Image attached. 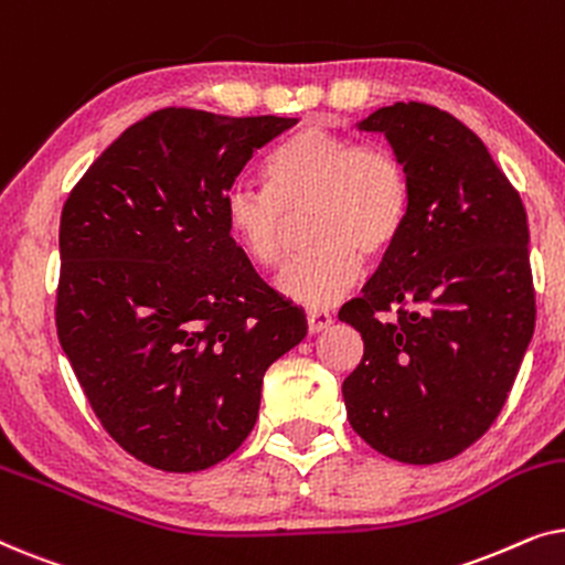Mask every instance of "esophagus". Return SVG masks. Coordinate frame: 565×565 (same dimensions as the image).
Wrapping results in <instances>:
<instances>
[{
    "label": "esophagus",
    "instance_id": "1",
    "mask_svg": "<svg viewBox=\"0 0 565 565\" xmlns=\"http://www.w3.org/2000/svg\"><path fill=\"white\" fill-rule=\"evenodd\" d=\"M306 327H308V334H319V331L331 327V313L313 308V311L306 313Z\"/></svg>",
    "mask_w": 565,
    "mask_h": 565
}]
</instances>
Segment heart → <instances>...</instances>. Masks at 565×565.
<instances>
[{
    "label": "heart",
    "mask_w": 565,
    "mask_h": 565,
    "mask_svg": "<svg viewBox=\"0 0 565 565\" xmlns=\"http://www.w3.org/2000/svg\"><path fill=\"white\" fill-rule=\"evenodd\" d=\"M265 188L238 184L226 195V226L246 257L277 267L303 215L313 246L277 275V290L306 308L331 306L358 282L362 254L383 257L398 242L412 205L404 161L381 143H358L311 122L277 143Z\"/></svg>",
    "instance_id": "b5f03b06"
}]
</instances>
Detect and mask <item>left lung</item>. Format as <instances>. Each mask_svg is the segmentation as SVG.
Wrapping results in <instances>:
<instances>
[{"instance_id":"left-lung-1","label":"left lung","mask_w":565,"mask_h":565,"mask_svg":"<svg viewBox=\"0 0 565 565\" xmlns=\"http://www.w3.org/2000/svg\"><path fill=\"white\" fill-rule=\"evenodd\" d=\"M360 130L388 138L412 205L362 298L339 311L365 342L342 383L347 419L373 450L431 466L489 431L520 373L535 331L527 213L450 113L396 103Z\"/></svg>"}]
</instances>
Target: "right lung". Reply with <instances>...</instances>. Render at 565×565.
I'll return each mask as SVG.
<instances>
[{
	"label": "right lung",
	"mask_w": 565,
	"mask_h": 565,
	"mask_svg": "<svg viewBox=\"0 0 565 565\" xmlns=\"http://www.w3.org/2000/svg\"><path fill=\"white\" fill-rule=\"evenodd\" d=\"M296 118L164 107L99 153L61 211L58 342L92 412L146 466L190 473L254 429L262 377L306 337L238 249L226 195Z\"/></svg>",
	"instance_id": "obj_1"
}]
</instances>
